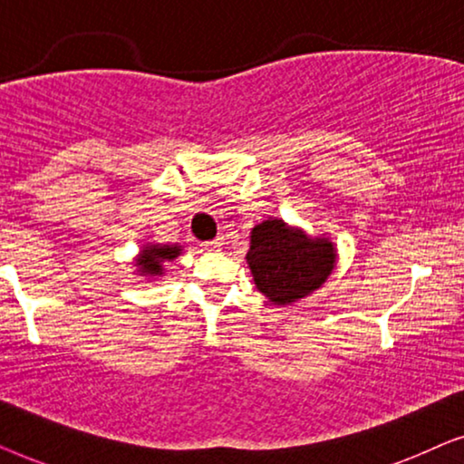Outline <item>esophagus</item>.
I'll use <instances>...</instances> for the list:
<instances>
[{
	"label": "esophagus",
	"mask_w": 464,
	"mask_h": 464,
	"mask_svg": "<svg viewBox=\"0 0 464 464\" xmlns=\"http://www.w3.org/2000/svg\"><path fill=\"white\" fill-rule=\"evenodd\" d=\"M221 245H224V243H221V238H215V240H207V243L202 246H205V251H219Z\"/></svg>",
	"instance_id": "obj_1"
}]
</instances>
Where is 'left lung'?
Wrapping results in <instances>:
<instances>
[{"mask_svg": "<svg viewBox=\"0 0 464 464\" xmlns=\"http://www.w3.org/2000/svg\"><path fill=\"white\" fill-rule=\"evenodd\" d=\"M256 287L276 306H287L321 287L335 266L329 238H310L283 219H266L251 230L246 253Z\"/></svg>", "mask_w": 464, "mask_h": 464, "instance_id": "left-lung-1", "label": "left lung"}]
</instances>
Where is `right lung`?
Returning a JSON list of instances; mask_svg holds the SVG:
<instances>
[{"mask_svg": "<svg viewBox=\"0 0 464 464\" xmlns=\"http://www.w3.org/2000/svg\"><path fill=\"white\" fill-rule=\"evenodd\" d=\"M181 253L179 245H145L137 257V272L141 276L154 278L164 275V262H173Z\"/></svg>", "mask_w": 464, "mask_h": 464, "instance_id": "obj_1", "label": "right lung"}]
</instances>
